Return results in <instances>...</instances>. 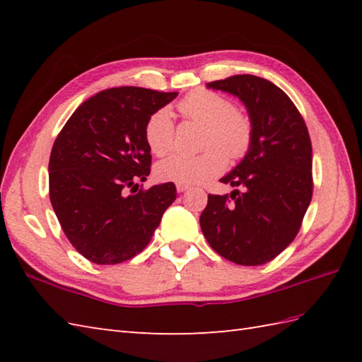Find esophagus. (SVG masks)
<instances>
[{"instance_id":"1","label":"esophagus","mask_w":362,"mask_h":362,"mask_svg":"<svg viewBox=\"0 0 362 362\" xmlns=\"http://www.w3.org/2000/svg\"><path fill=\"white\" fill-rule=\"evenodd\" d=\"M175 188H177V191H179V193H185V191L189 189V187L185 185V183H177Z\"/></svg>"}]
</instances>
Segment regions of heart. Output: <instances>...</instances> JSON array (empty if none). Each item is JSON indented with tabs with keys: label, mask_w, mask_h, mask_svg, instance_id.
Masks as SVG:
<instances>
[{
	"label": "heart",
	"mask_w": 362,
	"mask_h": 362,
	"mask_svg": "<svg viewBox=\"0 0 362 362\" xmlns=\"http://www.w3.org/2000/svg\"><path fill=\"white\" fill-rule=\"evenodd\" d=\"M183 117L205 124L202 135L204 152H175L158 161L156 175L161 182L194 183L209 182L219 175L227 166V157L240 160L249 152L253 126L247 115L236 110L232 99L211 90H196L179 103ZM144 140L149 149L163 156L174 148L175 124L173 113L161 107L149 115L144 126Z\"/></svg>",
	"instance_id": "b5f03b06"
}]
</instances>
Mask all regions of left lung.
Listing matches in <instances>:
<instances>
[{"label":"left lung","instance_id":"8db88e82","mask_svg":"<svg viewBox=\"0 0 362 362\" xmlns=\"http://www.w3.org/2000/svg\"><path fill=\"white\" fill-rule=\"evenodd\" d=\"M238 96L253 126L249 152L222 183L232 194H209L201 214L206 241L241 266L274 259L294 241L313 197V149L308 129L289 96L275 83L238 74L206 83Z\"/></svg>","mask_w":362,"mask_h":362}]
</instances>
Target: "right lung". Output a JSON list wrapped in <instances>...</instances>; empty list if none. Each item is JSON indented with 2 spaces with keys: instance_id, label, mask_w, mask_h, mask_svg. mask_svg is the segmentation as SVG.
<instances>
[{
  "instance_id": "1",
  "label": "right lung",
  "mask_w": 362,
  "mask_h": 362,
  "mask_svg": "<svg viewBox=\"0 0 362 362\" xmlns=\"http://www.w3.org/2000/svg\"><path fill=\"white\" fill-rule=\"evenodd\" d=\"M177 93L118 87L82 103L49 157V199L68 241L96 264L138 255L177 197L173 182L138 189L151 173L149 115Z\"/></svg>"
}]
</instances>
